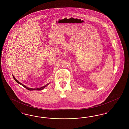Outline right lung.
Instances as JSON below:
<instances>
[{
    "mask_svg": "<svg viewBox=\"0 0 129 129\" xmlns=\"http://www.w3.org/2000/svg\"><path fill=\"white\" fill-rule=\"evenodd\" d=\"M12 76H13V78H14V80L17 83H18L19 84H20V85H21V86H23L24 87H25V88H26L27 89H28V90H43V89L45 87H46L47 86H48V85H49V84L50 83H49L48 84H46V85H45L44 86H42V87H40V88H30V87H27L26 86H25L24 85V84H22V83H21L20 82H19L18 80H17L15 77H14V76H13V75H12Z\"/></svg>",
    "mask_w": 129,
    "mask_h": 129,
    "instance_id": "obj_1",
    "label": "right lung"
}]
</instances>
